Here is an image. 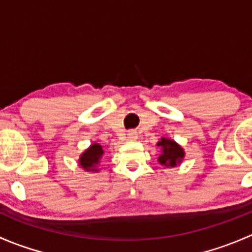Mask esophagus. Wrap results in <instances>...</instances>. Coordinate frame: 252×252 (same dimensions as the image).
Returning <instances> with one entry per match:
<instances>
[{"mask_svg": "<svg viewBox=\"0 0 252 252\" xmlns=\"http://www.w3.org/2000/svg\"><path fill=\"white\" fill-rule=\"evenodd\" d=\"M136 139H138V133H136V131H134V130H131V131H129L128 133V140H136Z\"/></svg>", "mask_w": 252, "mask_h": 252, "instance_id": "34e87169", "label": "esophagus"}]
</instances>
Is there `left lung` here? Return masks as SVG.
I'll use <instances>...</instances> for the list:
<instances>
[{"label":"left lung","instance_id":"1","mask_svg":"<svg viewBox=\"0 0 252 252\" xmlns=\"http://www.w3.org/2000/svg\"><path fill=\"white\" fill-rule=\"evenodd\" d=\"M157 146L161 149V155L158 156L157 161L159 162V164L167 167V168L168 167H177L184 159V149L172 139L162 136L161 140L157 142Z\"/></svg>","mask_w":252,"mask_h":252}]
</instances>
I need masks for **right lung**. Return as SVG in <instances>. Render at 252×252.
Listing matches in <instances>:
<instances>
[{
	"label": "right lung",
	"instance_id": "obj_1",
	"mask_svg": "<svg viewBox=\"0 0 252 252\" xmlns=\"http://www.w3.org/2000/svg\"><path fill=\"white\" fill-rule=\"evenodd\" d=\"M103 146L97 142L91 144L83 154L79 157V166L86 172H95L97 173L98 164L101 163V159L103 157Z\"/></svg>",
	"mask_w": 252,
	"mask_h": 252
}]
</instances>
